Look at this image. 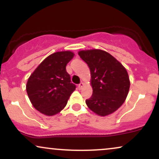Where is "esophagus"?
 <instances>
[{"label": "esophagus", "mask_w": 159, "mask_h": 159, "mask_svg": "<svg viewBox=\"0 0 159 159\" xmlns=\"http://www.w3.org/2000/svg\"><path fill=\"white\" fill-rule=\"evenodd\" d=\"M83 86H84V83H80L79 84H78V89H81V88L83 87Z\"/></svg>", "instance_id": "esophagus-1"}]
</instances>
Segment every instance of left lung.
I'll use <instances>...</instances> for the list:
<instances>
[{
	"mask_svg": "<svg viewBox=\"0 0 159 159\" xmlns=\"http://www.w3.org/2000/svg\"><path fill=\"white\" fill-rule=\"evenodd\" d=\"M91 72L93 92L86 103L91 111L101 116L118 110L124 102L130 81L124 67L105 51L92 49L78 52Z\"/></svg>",
	"mask_w": 159,
	"mask_h": 159,
	"instance_id": "left-lung-1",
	"label": "left lung"
}]
</instances>
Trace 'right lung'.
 <instances>
[{"label": "right lung", "instance_id": "1", "mask_svg": "<svg viewBox=\"0 0 159 159\" xmlns=\"http://www.w3.org/2000/svg\"><path fill=\"white\" fill-rule=\"evenodd\" d=\"M73 52H59L46 57L27 81L26 90L33 107L46 116H54L66 106L76 86L71 83L66 65Z\"/></svg>", "mask_w": 159, "mask_h": 159}]
</instances>
